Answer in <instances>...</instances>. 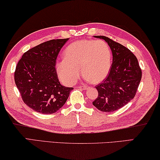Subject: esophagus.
Wrapping results in <instances>:
<instances>
[{"label": "esophagus", "mask_w": 160, "mask_h": 160, "mask_svg": "<svg viewBox=\"0 0 160 160\" xmlns=\"http://www.w3.org/2000/svg\"><path fill=\"white\" fill-rule=\"evenodd\" d=\"M78 88H81V89H82V90H86L88 87L87 85H80L79 87H78Z\"/></svg>", "instance_id": "esophagus-1"}]
</instances>
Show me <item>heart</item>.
Returning <instances> with one entry per match:
<instances>
[{
	"instance_id": "obj_1",
	"label": "heart",
	"mask_w": 160,
	"mask_h": 160,
	"mask_svg": "<svg viewBox=\"0 0 160 160\" xmlns=\"http://www.w3.org/2000/svg\"><path fill=\"white\" fill-rule=\"evenodd\" d=\"M112 52L105 42L80 40L70 44L64 52V60L58 62L56 70L63 83L72 85L79 78L80 70L85 79L98 82L110 72Z\"/></svg>"
}]
</instances>
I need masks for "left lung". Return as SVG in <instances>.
Wrapping results in <instances>:
<instances>
[{"label": "left lung", "mask_w": 160, "mask_h": 160, "mask_svg": "<svg viewBox=\"0 0 160 160\" xmlns=\"http://www.w3.org/2000/svg\"><path fill=\"white\" fill-rule=\"evenodd\" d=\"M112 52L110 72L102 82L95 86L98 96L92 105L102 112L118 110L132 100L142 78V70L135 55L128 48L102 35Z\"/></svg>", "instance_id": "1"}]
</instances>
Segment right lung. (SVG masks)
<instances>
[{"label": "right lung", "mask_w": 160, "mask_h": 160, "mask_svg": "<svg viewBox=\"0 0 160 160\" xmlns=\"http://www.w3.org/2000/svg\"><path fill=\"white\" fill-rule=\"evenodd\" d=\"M68 39L42 42L24 52L18 62L15 82L22 101L35 112H56L73 89L60 84L55 68L58 53Z\"/></svg>", "instance_id": "obj_1"}]
</instances>
